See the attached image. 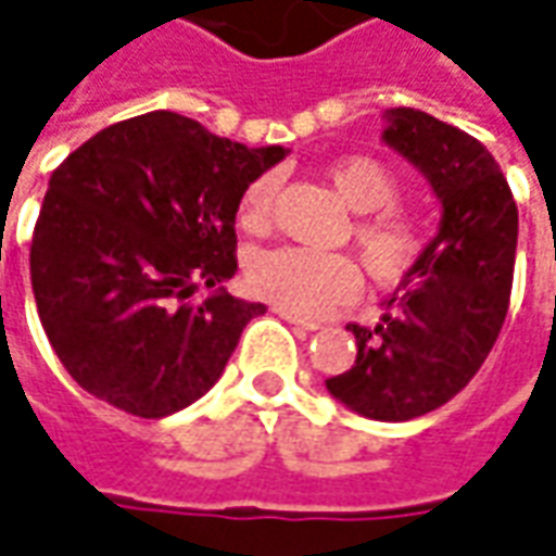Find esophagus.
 I'll return each mask as SVG.
<instances>
[{
    "label": "esophagus",
    "mask_w": 556,
    "mask_h": 556,
    "mask_svg": "<svg viewBox=\"0 0 556 556\" xmlns=\"http://www.w3.org/2000/svg\"><path fill=\"white\" fill-rule=\"evenodd\" d=\"M274 313H277L279 319H286L289 326L304 328V331H316V328H319V323H313V319H304V316H298V313H292V309L277 307V309H274Z\"/></svg>",
    "instance_id": "obj_1"
}]
</instances>
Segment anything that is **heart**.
<instances>
[{"label": "heart", "instance_id": "1", "mask_svg": "<svg viewBox=\"0 0 556 556\" xmlns=\"http://www.w3.org/2000/svg\"><path fill=\"white\" fill-rule=\"evenodd\" d=\"M328 179L334 191L353 213L365 215L353 228L358 258L365 270L380 282L402 279L417 264L422 252L420 228L402 213L387 206L395 203L399 185L380 161L365 154H350L328 167ZM274 203V179L258 176L249 185L240 218L249 228H262ZM249 289L298 316H319L338 307L358 292V270L346 255L313 252V249L279 247L258 252L247 270Z\"/></svg>", "mask_w": 556, "mask_h": 556}]
</instances>
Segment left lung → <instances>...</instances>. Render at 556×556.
<instances>
[{
    "label": "left lung",
    "mask_w": 556,
    "mask_h": 556,
    "mask_svg": "<svg viewBox=\"0 0 556 556\" xmlns=\"http://www.w3.org/2000/svg\"><path fill=\"white\" fill-rule=\"evenodd\" d=\"M383 142L441 203L438 233L374 328L350 326L356 362L326 389L368 420L405 422L447 405L500 338L517 252V203L475 136L417 109L383 112Z\"/></svg>",
    "instance_id": "1"
}]
</instances>
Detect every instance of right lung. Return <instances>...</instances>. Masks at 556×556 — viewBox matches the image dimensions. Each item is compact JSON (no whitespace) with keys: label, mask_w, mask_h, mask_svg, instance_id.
I'll list each match as a JSON object with an SVG mask.
<instances>
[{"label":"right lung","mask_w":556,"mask_h":556,"mask_svg":"<svg viewBox=\"0 0 556 556\" xmlns=\"http://www.w3.org/2000/svg\"><path fill=\"white\" fill-rule=\"evenodd\" d=\"M289 154L249 149L176 112L90 136L51 173L29 249L48 341L78 387L161 420L215 387L264 304L225 292L237 210ZM200 285L214 292L200 302Z\"/></svg>","instance_id":"add662e5"}]
</instances>
